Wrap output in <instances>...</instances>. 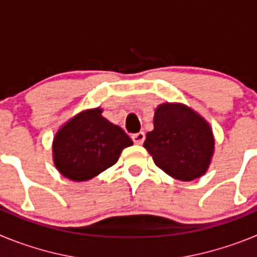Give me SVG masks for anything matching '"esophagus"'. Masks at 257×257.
Here are the masks:
<instances>
[{
    "mask_svg": "<svg viewBox=\"0 0 257 257\" xmlns=\"http://www.w3.org/2000/svg\"><path fill=\"white\" fill-rule=\"evenodd\" d=\"M131 139H133V142L135 143V144H143V143H144V140H145V134L143 133V131H140V133L133 134Z\"/></svg>",
    "mask_w": 257,
    "mask_h": 257,
    "instance_id": "obj_1",
    "label": "esophagus"
}]
</instances>
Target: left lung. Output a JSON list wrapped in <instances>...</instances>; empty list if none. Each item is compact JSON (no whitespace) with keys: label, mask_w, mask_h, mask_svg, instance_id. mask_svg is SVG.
Wrapping results in <instances>:
<instances>
[{"label":"left lung","mask_w":257,"mask_h":257,"mask_svg":"<svg viewBox=\"0 0 257 257\" xmlns=\"http://www.w3.org/2000/svg\"><path fill=\"white\" fill-rule=\"evenodd\" d=\"M153 123L144 147L161 170L181 181L205 174L215 143L201 115L181 104L166 103L156 109Z\"/></svg>","instance_id":"obj_1"}]
</instances>
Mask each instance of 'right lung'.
I'll use <instances>...</instances> for the list:
<instances>
[{
    "mask_svg": "<svg viewBox=\"0 0 257 257\" xmlns=\"http://www.w3.org/2000/svg\"><path fill=\"white\" fill-rule=\"evenodd\" d=\"M133 140L101 115V109L79 113L54 138V162L65 178L85 181L114 165Z\"/></svg>",
    "mask_w": 257,
    "mask_h": 257,
    "instance_id": "obj_1",
    "label": "right lung"
}]
</instances>
